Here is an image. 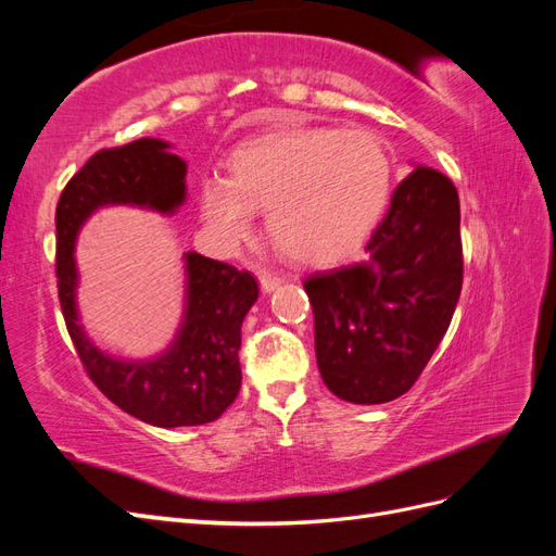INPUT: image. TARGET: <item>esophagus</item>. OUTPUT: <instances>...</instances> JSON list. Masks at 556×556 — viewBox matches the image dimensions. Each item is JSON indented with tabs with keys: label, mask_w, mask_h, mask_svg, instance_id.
Masks as SVG:
<instances>
[{
	"label": "esophagus",
	"mask_w": 556,
	"mask_h": 556,
	"mask_svg": "<svg viewBox=\"0 0 556 556\" xmlns=\"http://www.w3.org/2000/svg\"><path fill=\"white\" fill-rule=\"evenodd\" d=\"M285 278H288V276L271 274V271H262V274H260V285H262L264 292H271V290L278 288V285H280Z\"/></svg>",
	"instance_id": "34e87169"
}]
</instances>
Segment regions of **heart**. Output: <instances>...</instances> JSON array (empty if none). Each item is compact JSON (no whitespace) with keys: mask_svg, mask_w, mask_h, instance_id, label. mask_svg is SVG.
<instances>
[{"mask_svg":"<svg viewBox=\"0 0 556 556\" xmlns=\"http://www.w3.org/2000/svg\"><path fill=\"white\" fill-rule=\"evenodd\" d=\"M392 185V160L364 129H290L239 146L227 180L199 185V211L229 241L266 211L274 245L299 264L325 266L355 252L378 225Z\"/></svg>","mask_w":556,"mask_h":556,"instance_id":"heart-1","label":"heart"}]
</instances>
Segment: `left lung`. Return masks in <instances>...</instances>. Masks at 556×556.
<instances>
[{
    "mask_svg": "<svg viewBox=\"0 0 556 556\" xmlns=\"http://www.w3.org/2000/svg\"><path fill=\"white\" fill-rule=\"evenodd\" d=\"M462 280L457 188L417 166L392 192L366 260L304 280L325 384L350 403L406 394L443 341Z\"/></svg>",
    "mask_w": 556,
    "mask_h": 556,
    "instance_id": "left-lung-1",
    "label": "left lung"
}]
</instances>
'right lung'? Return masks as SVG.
<instances>
[{
  "label": "right lung",
  "mask_w": 556,
  "mask_h": 556,
  "mask_svg": "<svg viewBox=\"0 0 556 556\" xmlns=\"http://www.w3.org/2000/svg\"><path fill=\"white\" fill-rule=\"evenodd\" d=\"M160 139L102 148L64 185L55 208L58 296L66 331L90 380L117 408L155 427H192L220 417L241 390V325L257 301V280L225 262L188 252V311L176 343L153 362H117L78 327L74 239L104 204L162 213L185 199V162Z\"/></svg>",
  "instance_id": "right-lung-1"
}]
</instances>
